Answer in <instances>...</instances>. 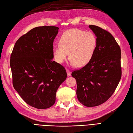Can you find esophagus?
Wrapping results in <instances>:
<instances>
[{"label": "esophagus", "instance_id": "34e87169", "mask_svg": "<svg viewBox=\"0 0 133 133\" xmlns=\"http://www.w3.org/2000/svg\"><path fill=\"white\" fill-rule=\"evenodd\" d=\"M66 73H67V76L68 77L71 76V72L69 69H66Z\"/></svg>", "mask_w": 133, "mask_h": 133}]
</instances>
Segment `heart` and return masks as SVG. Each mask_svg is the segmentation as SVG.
<instances>
[{"label":"heart","instance_id":"b5f03b06","mask_svg":"<svg viewBox=\"0 0 133 133\" xmlns=\"http://www.w3.org/2000/svg\"><path fill=\"white\" fill-rule=\"evenodd\" d=\"M60 43L53 48L54 57L56 62L63 63L69 55L71 64L82 67L92 58L97 46V38L91 31L71 29L63 34Z\"/></svg>","mask_w":133,"mask_h":133}]
</instances>
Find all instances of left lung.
Returning <instances> with one entry per match:
<instances>
[{
    "mask_svg": "<svg viewBox=\"0 0 133 133\" xmlns=\"http://www.w3.org/2000/svg\"><path fill=\"white\" fill-rule=\"evenodd\" d=\"M97 38L91 60L72 72L77 81V96L86 107L98 106L115 92L121 78V49L112 34L95 25H89Z\"/></svg>",
    "mask_w": 133,
    "mask_h": 133,
    "instance_id": "1",
    "label": "left lung"
}]
</instances>
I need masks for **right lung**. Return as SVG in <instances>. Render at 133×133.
<instances>
[{
  "mask_svg": "<svg viewBox=\"0 0 133 133\" xmlns=\"http://www.w3.org/2000/svg\"><path fill=\"white\" fill-rule=\"evenodd\" d=\"M59 28L43 26L31 29L16 42L10 59L13 86L28 104L37 109L52 106L66 72L53 61V43Z\"/></svg>",
  "mask_w": 133,
  "mask_h": 133,
  "instance_id": "obj_1",
  "label": "right lung"
}]
</instances>
